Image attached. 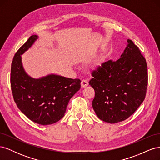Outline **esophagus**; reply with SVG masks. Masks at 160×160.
<instances>
[{
    "instance_id": "1",
    "label": "esophagus",
    "mask_w": 160,
    "mask_h": 160,
    "mask_svg": "<svg viewBox=\"0 0 160 160\" xmlns=\"http://www.w3.org/2000/svg\"><path fill=\"white\" fill-rule=\"evenodd\" d=\"M88 85V81L87 80H82L81 81V87L82 88H85V87H87Z\"/></svg>"
}]
</instances>
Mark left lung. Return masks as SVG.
I'll use <instances>...</instances> for the list:
<instances>
[{
    "mask_svg": "<svg viewBox=\"0 0 160 160\" xmlns=\"http://www.w3.org/2000/svg\"><path fill=\"white\" fill-rule=\"evenodd\" d=\"M91 75L89 84L95 90L92 106L97 116L105 122L116 123L128 119L146 97V61L132 40L128 39L118 61L103 62Z\"/></svg>",
    "mask_w": 160,
    "mask_h": 160,
    "instance_id": "left-lung-1",
    "label": "left lung"
}]
</instances>
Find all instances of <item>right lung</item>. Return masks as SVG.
Masks as SVG:
<instances>
[{
	"label": "right lung",
	"mask_w": 160,
	"mask_h": 160,
	"mask_svg": "<svg viewBox=\"0 0 160 160\" xmlns=\"http://www.w3.org/2000/svg\"><path fill=\"white\" fill-rule=\"evenodd\" d=\"M32 35L14 55L11 64V85L18 108L33 122L55 123L65 115L70 99L81 88V80L49 74L32 78L24 69L21 55L37 41Z\"/></svg>",
	"instance_id": "right-lung-1"
}]
</instances>
